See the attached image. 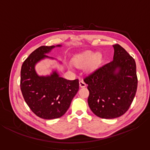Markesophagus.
<instances>
[{"label":"esophagus","instance_id":"34e87169","mask_svg":"<svg viewBox=\"0 0 150 150\" xmlns=\"http://www.w3.org/2000/svg\"><path fill=\"white\" fill-rule=\"evenodd\" d=\"M79 86H80V87L83 88V87H85L86 86H87V84H86V83L83 81H79Z\"/></svg>","mask_w":150,"mask_h":150}]
</instances>
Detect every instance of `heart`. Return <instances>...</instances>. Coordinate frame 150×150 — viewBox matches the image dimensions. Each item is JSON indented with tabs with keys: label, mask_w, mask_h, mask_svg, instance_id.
Masks as SVG:
<instances>
[{
	"label": "heart",
	"mask_w": 150,
	"mask_h": 150,
	"mask_svg": "<svg viewBox=\"0 0 150 150\" xmlns=\"http://www.w3.org/2000/svg\"><path fill=\"white\" fill-rule=\"evenodd\" d=\"M103 56L100 53H95L91 51L86 52L77 55L74 57L73 63L79 67H86V69L88 72L95 71L99 67L103 62Z\"/></svg>",
	"instance_id": "obj_1"
}]
</instances>
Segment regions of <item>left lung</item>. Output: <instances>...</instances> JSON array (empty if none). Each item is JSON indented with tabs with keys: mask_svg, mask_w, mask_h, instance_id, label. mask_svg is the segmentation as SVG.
<instances>
[{
	"mask_svg": "<svg viewBox=\"0 0 150 150\" xmlns=\"http://www.w3.org/2000/svg\"><path fill=\"white\" fill-rule=\"evenodd\" d=\"M112 46V62L84 79L91 110L105 119L120 117L128 110L138 86L135 60L120 45Z\"/></svg>",
	"mask_w": 150,
	"mask_h": 150,
	"instance_id": "8db88e82",
	"label": "left lung"
}]
</instances>
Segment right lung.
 Instances as JSON below:
<instances>
[{"label": "right lung", "instance_id": "add662e5", "mask_svg": "<svg viewBox=\"0 0 150 150\" xmlns=\"http://www.w3.org/2000/svg\"><path fill=\"white\" fill-rule=\"evenodd\" d=\"M62 46L38 47L24 61L20 72V88L25 101L35 115L46 120L64 115L79 88L78 79H65L60 77L56 69H53L50 75L42 76L35 71V65L42 60L55 59L46 54L54 48Z\"/></svg>", "mask_w": 150, "mask_h": 150}]
</instances>
